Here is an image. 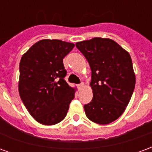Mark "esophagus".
Here are the masks:
<instances>
[{"label":"esophagus","instance_id":"esophagus-1","mask_svg":"<svg viewBox=\"0 0 152 152\" xmlns=\"http://www.w3.org/2000/svg\"><path fill=\"white\" fill-rule=\"evenodd\" d=\"M83 86H84V84H83V83H81V84L78 85V86H77V87H78V89H81L83 88Z\"/></svg>","mask_w":152,"mask_h":152}]
</instances>
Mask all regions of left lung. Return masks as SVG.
I'll use <instances>...</instances> for the list:
<instances>
[{
    "label": "left lung",
    "mask_w": 152,
    "mask_h": 152,
    "mask_svg": "<svg viewBox=\"0 0 152 152\" xmlns=\"http://www.w3.org/2000/svg\"><path fill=\"white\" fill-rule=\"evenodd\" d=\"M91 69V102L84 106L86 116L107 124L123 114L135 87V74L129 53L108 38L95 37L76 44Z\"/></svg>",
    "instance_id": "left-lung-1"
}]
</instances>
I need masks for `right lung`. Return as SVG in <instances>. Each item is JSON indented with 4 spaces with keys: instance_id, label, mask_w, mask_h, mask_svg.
I'll list each match as a JSON object with an SVG mask.
<instances>
[{
    "instance_id": "right-lung-1",
    "label": "right lung",
    "mask_w": 152,
    "mask_h": 152,
    "mask_svg": "<svg viewBox=\"0 0 152 152\" xmlns=\"http://www.w3.org/2000/svg\"><path fill=\"white\" fill-rule=\"evenodd\" d=\"M75 46L60 40H39L23 55L19 63L18 92L36 121L53 125L66 115L76 89L64 80L63 59Z\"/></svg>"
}]
</instances>
